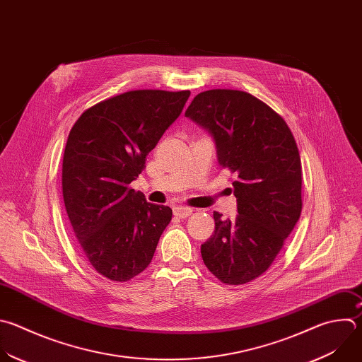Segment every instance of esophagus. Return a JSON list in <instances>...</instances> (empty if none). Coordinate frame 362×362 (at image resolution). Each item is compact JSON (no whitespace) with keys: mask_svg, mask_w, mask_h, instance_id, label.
<instances>
[{"mask_svg":"<svg viewBox=\"0 0 362 362\" xmlns=\"http://www.w3.org/2000/svg\"><path fill=\"white\" fill-rule=\"evenodd\" d=\"M192 211H193V210H192L190 207H185V206H176V207L173 209L175 216H177V217H180V218H185V217L190 216Z\"/></svg>","mask_w":362,"mask_h":362,"instance_id":"34e87169","label":"esophagus"}]
</instances>
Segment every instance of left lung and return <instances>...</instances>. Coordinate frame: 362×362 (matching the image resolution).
<instances>
[{
	"label": "left lung",
	"instance_id": "8db88e82",
	"mask_svg": "<svg viewBox=\"0 0 362 362\" xmlns=\"http://www.w3.org/2000/svg\"><path fill=\"white\" fill-rule=\"evenodd\" d=\"M187 117L214 139L233 182L237 217L221 220L200 247L206 267L221 283L246 284L274 262L297 224L301 209V159L286 120L256 96L234 89L200 92Z\"/></svg>",
	"mask_w": 362,
	"mask_h": 362
}]
</instances>
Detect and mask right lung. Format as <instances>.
Here are the masks:
<instances>
[{"mask_svg": "<svg viewBox=\"0 0 362 362\" xmlns=\"http://www.w3.org/2000/svg\"><path fill=\"white\" fill-rule=\"evenodd\" d=\"M190 90H129L88 107L72 127L62 194L79 247L112 281H129L152 262L172 209L129 187L146 156L182 113Z\"/></svg>", "mask_w": 362, "mask_h": 362, "instance_id": "obj_1", "label": "right lung"}]
</instances>
